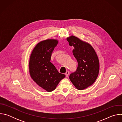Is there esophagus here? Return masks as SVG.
<instances>
[{"label": "esophagus", "instance_id": "34e87169", "mask_svg": "<svg viewBox=\"0 0 122 122\" xmlns=\"http://www.w3.org/2000/svg\"><path fill=\"white\" fill-rule=\"evenodd\" d=\"M69 72L68 71H66V72L65 73V75H66V77H68V75H69Z\"/></svg>", "mask_w": 122, "mask_h": 122}]
</instances>
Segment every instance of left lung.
<instances>
[{
  "label": "left lung",
  "mask_w": 122,
  "mask_h": 122,
  "mask_svg": "<svg viewBox=\"0 0 122 122\" xmlns=\"http://www.w3.org/2000/svg\"><path fill=\"white\" fill-rule=\"evenodd\" d=\"M66 40L69 45L74 47L72 53L78 62L77 70L70 74L69 79L77 89L82 90L91 86L97 78L98 58L89 43L73 35L67 37Z\"/></svg>",
  "instance_id": "8db88e82"
}]
</instances>
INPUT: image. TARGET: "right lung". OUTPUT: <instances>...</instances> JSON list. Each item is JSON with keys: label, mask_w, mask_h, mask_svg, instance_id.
Listing matches in <instances>:
<instances>
[{"label": "right lung", "mask_w": 122, "mask_h": 122, "mask_svg": "<svg viewBox=\"0 0 122 122\" xmlns=\"http://www.w3.org/2000/svg\"><path fill=\"white\" fill-rule=\"evenodd\" d=\"M58 43L56 39L39 42L33 49L29 61V72L33 81L47 92L54 90L66 75L60 73L50 62L51 53Z\"/></svg>", "instance_id": "obj_1"}]
</instances>
